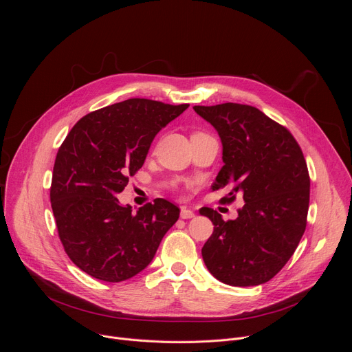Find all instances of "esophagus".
Returning a JSON list of instances; mask_svg holds the SVG:
<instances>
[{"mask_svg": "<svg viewBox=\"0 0 352 352\" xmlns=\"http://www.w3.org/2000/svg\"><path fill=\"white\" fill-rule=\"evenodd\" d=\"M181 219H192L195 216V212L188 208H181Z\"/></svg>", "mask_w": 352, "mask_h": 352, "instance_id": "1", "label": "esophagus"}]
</instances>
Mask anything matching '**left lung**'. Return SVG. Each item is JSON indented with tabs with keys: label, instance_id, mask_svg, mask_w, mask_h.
<instances>
[{
	"label": "left lung",
	"instance_id": "obj_1",
	"mask_svg": "<svg viewBox=\"0 0 352 352\" xmlns=\"http://www.w3.org/2000/svg\"><path fill=\"white\" fill-rule=\"evenodd\" d=\"M223 143L224 166L213 189L227 188L221 204L243 199L235 220L213 209L199 212L214 226L202 248L209 272L234 287L272 280L289 261L307 228L311 178L292 133L261 110L238 103L195 106Z\"/></svg>",
	"mask_w": 352,
	"mask_h": 352
}]
</instances>
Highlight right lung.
<instances>
[{
    "label": "right lung",
    "instance_id": "right-lung-1",
    "mask_svg": "<svg viewBox=\"0 0 352 352\" xmlns=\"http://www.w3.org/2000/svg\"><path fill=\"white\" fill-rule=\"evenodd\" d=\"M188 107L128 98L82 117L60 146L50 200L64 250L89 276L110 283L136 276L178 220L179 209L166 199L133 213L117 195L157 132Z\"/></svg>",
    "mask_w": 352,
    "mask_h": 352
}]
</instances>
